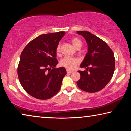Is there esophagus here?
<instances>
[{
	"instance_id": "obj_1",
	"label": "esophagus",
	"mask_w": 131,
	"mask_h": 131,
	"mask_svg": "<svg viewBox=\"0 0 131 131\" xmlns=\"http://www.w3.org/2000/svg\"><path fill=\"white\" fill-rule=\"evenodd\" d=\"M66 72H67V73H72L73 71H71L69 70H66Z\"/></svg>"
}]
</instances>
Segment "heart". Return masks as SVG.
<instances>
[{"label":"heart","mask_w":131,"mask_h":131,"mask_svg":"<svg viewBox=\"0 0 131 131\" xmlns=\"http://www.w3.org/2000/svg\"><path fill=\"white\" fill-rule=\"evenodd\" d=\"M71 42L73 46L76 48H80L82 46V42L78 37H73L71 39ZM61 51V46L58 44L56 48V52L57 54H59ZM80 61L76 58L72 57H65L62 59L60 62L61 65L62 67L65 68L69 70L74 69L75 67L79 63Z\"/></svg>","instance_id":"b5f03b06"}]
</instances>
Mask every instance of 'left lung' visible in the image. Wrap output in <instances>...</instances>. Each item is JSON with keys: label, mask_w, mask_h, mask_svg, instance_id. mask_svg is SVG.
I'll list each match as a JSON object with an SVG mask.
<instances>
[{"label": "left lung", "mask_w": 131, "mask_h": 131, "mask_svg": "<svg viewBox=\"0 0 131 131\" xmlns=\"http://www.w3.org/2000/svg\"><path fill=\"white\" fill-rule=\"evenodd\" d=\"M88 45V52L80 65L86 70L78 71L80 79L77 81L79 88L88 92H96L106 87L113 75L114 53L107 43L87 31H77Z\"/></svg>", "instance_id": "obj_1"}]
</instances>
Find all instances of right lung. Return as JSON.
Instances as JSON below:
<instances>
[{"instance_id": "right-lung-1", "label": "right lung", "mask_w": 131, "mask_h": 131, "mask_svg": "<svg viewBox=\"0 0 131 131\" xmlns=\"http://www.w3.org/2000/svg\"><path fill=\"white\" fill-rule=\"evenodd\" d=\"M65 32L41 35L29 42L22 52L17 69L22 87L31 96L48 99L61 89L66 74L65 68H56V48Z\"/></svg>"}]
</instances>
